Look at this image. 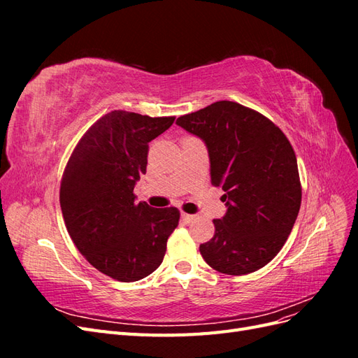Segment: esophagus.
Here are the masks:
<instances>
[{
	"mask_svg": "<svg viewBox=\"0 0 358 358\" xmlns=\"http://www.w3.org/2000/svg\"><path fill=\"white\" fill-rule=\"evenodd\" d=\"M180 218H182V221H183V222H187V224H189L191 221H194V220H196V215H189V213H182V215H180Z\"/></svg>",
	"mask_w": 358,
	"mask_h": 358,
	"instance_id": "esophagus-1",
	"label": "esophagus"
}]
</instances>
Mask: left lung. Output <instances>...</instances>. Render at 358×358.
I'll return each instance as SVG.
<instances>
[{
  "mask_svg": "<svg viewBox=\"0 0 358 358\" xmlns=\"http://www.w3.org/2000/svg\"><path fill=\"white\" fill-rule=\"evenodd\" d=\"M176 124L203 140L212 185L225 191L227 212L200 245L204 262L234 276L264 267L287 242L301 203L288 138L270 119L234 101H216Z\"/></svg>",
  "mask_w": 358,
  "mask_h": 358,
  "instance_id": "obj_1",
  "label": "left lung"
}]
</instances>
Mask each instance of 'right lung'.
I'll return each instance as SVG.
<instances>
[{
	"instance_id": "right-lung-1",
	"label": "right lung",
	"mask_w": 358,
	"mask_h": 358,
	"mask_svg": "<svg viewBox=\"0 0 358 358\" xmlns=\"http://www.w3.org/2000/svg\"><path fill=\"white\" fill-rule=\"evenodd\" d=\"M175 122L113 110L76 145L64 170L59 203L67 231L99 272L134 282L159 267L179 224L176 208L136 203L134 185L146 173L149 142Z\"/></svg>"
}]
</instances>
